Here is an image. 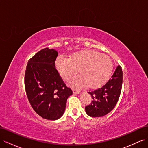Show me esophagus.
Returning a JSON list of instances; mask_svg holds the SVG:
<instances>
[{
	"label": "esophagus",
	"mask_w": 148,
	"mask_h": 148,
	"mask_svg": "<svg viewBox=\"0 0 148 148\" xmlns=\"http://www.w3.org/2000/svg\"><path fill=\"white\" fill-rule=\"evenodd\" d=\"M72 91H73V92L74 94H78V93H79V91L78 90H77V89L73 88V89H72Z\"/></svg>",
	"instance_id": "1"
}]
</instances>
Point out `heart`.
I'll return each instance as SVG.
<instances>
[{"instance_id":"obj_1","label":"heart","mask_w":148,"mask_h":148,"mask_svg":"<svg viewBox=\"0 0 148 148\" xmlns=\"http://www.w3.org/2000/svg\"><path fill=\"white\" fill-rule=\"evenodd\" d=\"M55 63L60 75L66 82L78 70L79 75L70 82L75 87L86 85L91 88L100 86L108 79L113 69L112 61L108 56L90 50L78 51L70 58L60 56Z\"/></svg>"}]
</instances>
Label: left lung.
I'll list each match as a JSON object with an SVG mask.
<instances>
[{
	"label": "left lung",
	"mask_w": 148,
	"mask_h": 148,
	"mask_svg": "<svg viewBox=\"0 0 148 148\" xmlns=\"http://www.w3.org/2000/svg\"><path fill=\"white\" fill-rule=\"evenodd\" d=\"M122 83V69L118 65L111 77L101 87L88 92L92 101L85 106L87 114L91 117H101L110 113L118 101Z\"/></svg>",
	"instance_id": "left-lung-1"
}]
</instances>
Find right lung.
Instances as JSON below:
<instances>
[{
  "label": "right lung",
  "instance_id": "1",
  "mask_svg": "<svg viewBox=\"0 0 148 148\" xmlns=\"http://www.w3.org/2000/svg\"><path fill=\"white\" fill-rule=\"evenodd\" d=\"M58 53L45 48L30 58L24 83L26 94L34 110L43 118L55 120L64 113L72 90L67 87L56 69Z\"/></svg>",
  "mask_w": 148,
  "mask_h": 148
}]
</instances>
